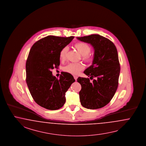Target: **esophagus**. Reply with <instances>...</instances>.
<instances>
[{
    "label": "esophagus",
    "instance_id": "34e87169",
    "mask_svg": "<svg viewBox=\"0 0 146 146\" xmlns=\"http://www.w3.org/2000/svg\"><path fill=\"white\" fill-rule=\"evenodd\" d=\"M74 79H75L76 80H77V76H74Z\"/></svg>",
    "mask_w": 146,
    "mask_h": 146
}]
</instances>
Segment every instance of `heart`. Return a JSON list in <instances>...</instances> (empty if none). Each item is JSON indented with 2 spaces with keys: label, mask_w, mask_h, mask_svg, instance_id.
<instances>
[{
  "label": "heart",
  "mask_w": 146,
  "mask_h": 146,
  "mask_svg": "<svg viewBox=\"0 0 146 146\" xmlns=\"http://www.w3.org/2000/svg\"><path fill=\"white\" fill-rule=\"evenodd\" d=\"M74 47L78 52L82 56V59L87 62L91 61L92 60V56L90 52L91 51V47L86 43H76L74 45ZM68 52V48L64 47L60 52V59L61 61H63L66 59V54ZM84 66L80 63H69L65 66L63 68V70L66 72L70 73L72 75L78 74L80 71L83 70Z\"/></svg>",
  "instance_id": "heart-1"
}]
</instances>
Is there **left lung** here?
<instances>
[{"label": "left lung", "mask_w": 146, "mask_h": 146, "mask_svg": "<svg viewBox=\"0 0 146 146\" xmlns=\"http://www.w3.org/2000/svg\"><path fill=\"white\" fill-rule=\"evenodd\" d=\"M77 39L90 43L94 49L92 64L84 71L89 78L79 77L82 86L79 94L80 103L85 108L98 109L110 102L118 86L120 66L118 52L111 41L98 34H92Z\"/></svg>", "instance_id": "8db88e82"}]
</instances>
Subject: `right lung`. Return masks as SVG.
<instances>
[{"instance_id": "right-lung-1", "label": "right lung", "mask_w": 146, "mask_h": 146, "mask_svg": "<svg viewBox=\"0 0 146 146\" xmlns=\"http://www.w3.org/2000/svg\"><path fill=\"white\" fill-rule=\"evenodd\" d=\"M74 36L49 35L38 40L31 48L26 64V83L34 100L49 110L61 108L66 103V92L75 82L72 75L62 72L60 78L52 70L60 66V52Z\"/></svg>"}]
</instances>
